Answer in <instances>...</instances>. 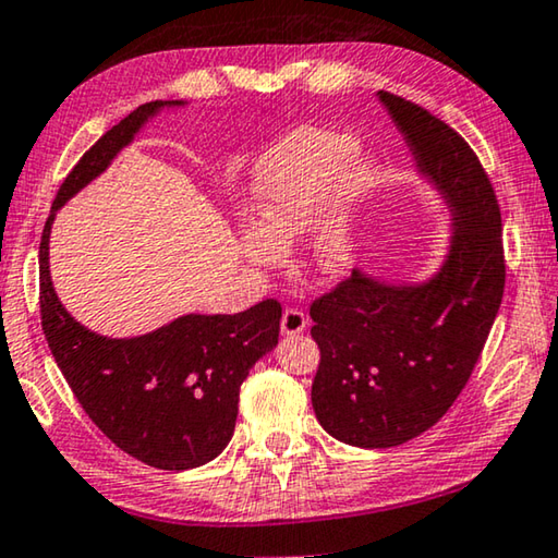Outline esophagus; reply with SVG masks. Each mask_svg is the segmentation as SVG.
<instances>
[{"label": "esophagus", "instance_id": "1", "mask_svg": "<svg viewBox=\"0 0 558 558\" xmlns=\"http://www.w3.org/2000/svg\"><path fill=\"white\" fill-rule=\"evenodd\" d=\"M306 316L302 308H287L284 316H281V333L284 337H294V333H302L306 329Z\"/></svg>", "mask_w": 558, "mask_h": 558}]
</instances>
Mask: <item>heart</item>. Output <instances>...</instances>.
<instances>
[{"label": "heart", "instance_id": "b5f03b06", "mask_svg": "<svg viewBox=\"0 0 558 558\" xmlns=\"http://www.w3.org/2000/svg\"><path fill=\"white\" fill-rule=\"evenodd\" d=\"M356 140L344 132L302 126L264 151L246 184L252 225L239 246L254 267H277L287 246L312 231L308 259L324 277H339L354 262L359 209L374 174L354 157Z\"/></svg>", "mask_w": 558, "mask_h": 558}]
</instances>
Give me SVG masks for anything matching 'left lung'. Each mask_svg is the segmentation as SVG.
Returning <instances> with one entry per match:
<instances>
[{"instance_id": "left-lung-1", "label": "left lung", "mask_w": 558, "mask_h": 558, "mask_svg": "<svg viewBox=\"0 0 558 558\" xmlns=\"http://www.w3.org/2000/svg\"><path fill=\"white\" fill-rule=\"evenodd\" d=\"M416 171L451 211L449 252L418 284L354 269L308 308L322 362L314 414L333 439L389 449L424 434L466 387L499 314L507 264L501 211L474 149L424 107L376 94Z\"/></svg>"}]
</instances>
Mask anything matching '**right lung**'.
<instances>
[{
	"mask_svg": "<svg viewBox=\"0 0 558 558\" xmlns=\"http://www.w3.org/2000/svg\"><path fill=\"white\" fill-rule=\"evenodd\" d=\"M149 101L101 136L59 186L39 244L41 329L76 401L109 441L147 466L184 471L217 459L234 434L239 387L277 347L281 304L267 299L239 314H186L157 331L109 339L82 327L59 302L49 274L57 209L105 171L165 107Z\"/></svg>",
	"mask_w": 558,
	"mask_h": 558,
	"instance_id": "add662e5",
	"label": "right lung"
}]
</instances>
